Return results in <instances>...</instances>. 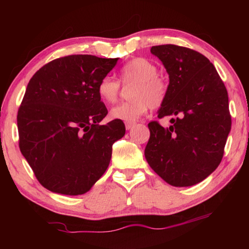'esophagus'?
<instances>
[{
    "mask_svg": "<svg viewBox=\"0 0 249 249\" xmlns=\"http://www.w3.org/2000/svg\"><path fill=\"white\" fill-rule=\"evenodd\" d=\"M135 122H125V127H126V129H130V128H133L134 126H135Z\"/></svg>",
    "mask_w": 249,
    "mask_h": 249,
    "instance_id": "1",
    "label": "esophagus"
}]
</instances>
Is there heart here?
<instances>
[{
	"mask_svg": "<svg viewBox=\"0 0 249 249\" xmlns=\"http://www.w3.org/2000/svg\"><path fill=\"white\" fill-rule=\"evenodd\" d=\"M120 77L124 84L135 83L130 102L115 105L109 111L113 120L133 122L144 115L147 109L160 107L166 101L168 84L157 74V67L145 58H135L121 69ZM121 83L113 75H105L98 84L100 98L107 103H114L119 98Z\"/></svg>",
	"mask_w": 249,
	"mask_h": 249,
	"instance_id": "b5f03b06",
	"label": "heart"
}]
</instances>
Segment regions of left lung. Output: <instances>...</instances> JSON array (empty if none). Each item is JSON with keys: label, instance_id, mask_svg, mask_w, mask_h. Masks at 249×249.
Listing matches in <instances>:
<instances>
[{"label": "left lung", "instance_id": "left-lung-1", "mask_svg": "<svg viewBox=\"0 0 249 249\" xmlns=\"http://www.w3.org/2000/svg\"><path fill=\"white\" fill-rule=\"evenodd\" d=\"M169 74L166 101L158 117L171 116L169 127L148 124L145 157L156 174L174 187H190L220 165L231 130L229 95L210 60L176 45L153 46Z\"/></svg>", "mask_w": 249, "mask_h": 249}]
</instances>
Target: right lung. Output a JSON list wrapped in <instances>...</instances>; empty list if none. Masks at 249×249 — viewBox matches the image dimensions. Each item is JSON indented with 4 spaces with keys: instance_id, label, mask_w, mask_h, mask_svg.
<instances>
[{
    "instance_id": "right-lung-1",
    "label": "right lung",
    "mask_w": 249,
    "mask_h": 249,
    "mask_svg": "<svg viewBox=\"0 0 249 249\" xmlns=\"http://www.w3.org/2000/svg\"><path fill=\"white\" fill-rule=\"evenodd\" d=\"M119 58L71 54L54 59L29 80L18 113L19 149L40 184L54 193L83 195L107 169L112 146L125 135L98 84Z\"/></svg>"
}]
</instances>
